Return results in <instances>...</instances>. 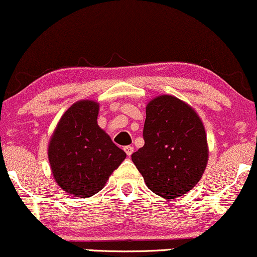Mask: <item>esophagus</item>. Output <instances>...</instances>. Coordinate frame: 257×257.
Wrapping results in <instances>:
<instances>
[{
  "label": "esophagus",
  "mask_w": 257,
  "mask_h": 257,
  "mask_svg": "<svg viewBox=\"0 0 257 257\" xmlns=\"http://www.w3.org/2000/svg\"><path fill=\"white\" fill-rule=\"evenodd\" d=\"M123 151H125L126 155H127V156L130 157L132 155V153H134V148H132V147H125V148H123Z\"/></svg>",
  "instance_id": "1"
}]
</instances>
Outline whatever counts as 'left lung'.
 <instances>
[{"label":"left lung","instance_id":"1","mask_svg":"<svg viewBox=\"0 0 257 257\" xmlns=\"http://www.w3.org/2000/svg\"><path fill=\"white\" fill-rule=\"evenodd\" d=\"M144 147L132 161L151 192L176 199L200 181L208 162L205 126L191 104L158 95L147 104Z\"/></svg>","mask_w":257,"mask_h":257}]
</instances>
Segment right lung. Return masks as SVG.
<instances>
[{"mask_svg":"<svg viewBox=\"0 0 257 257\" xmlns=\"http://www.w3.org/2000/svg\"><path fill=\"white\" fill-rule=\"evenodd\" d=\"M99 109V102L94 100L71 104L49 142L47 155L55 181L77 198L100 192L126 157L97 125Z\"/></svg>","mask_w":257,"mask_h":257,"instance_id":"add662e5","label":"right lung"}]
</instances>
